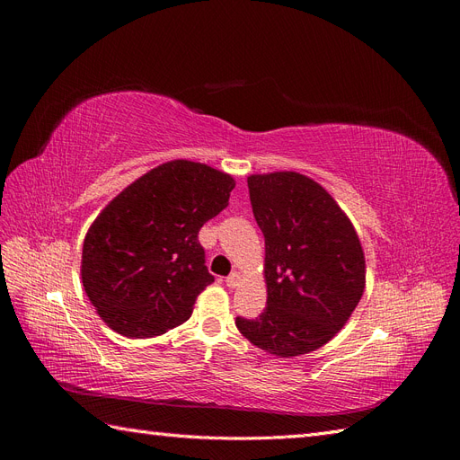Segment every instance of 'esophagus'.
Wrapping results in <instances>:
<instances>
[{"label": "esophagus", "mask_w": 460, "mask_h": 460, "mask_svg": "<svg viewBox=\"0 0 460 460\" xmlns=\"http://www.w3.org/2000/svg\"><path fill=\"white\" fill-rule=\"evenodd\" d=\"M240 284V274L238 272H232L230 276H226V286L228 288H235Z\"/></svg>", "instance_id": "34e87169"}]
</instances>
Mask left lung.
I'll return each instance as SVG.
<instances>
[{
    "label": "left lung",
    "instance_id": "1",
    "mask_svg": "<svg viewBox=\"0 0 460 460\" xmlns=\"http://www.w3.org/2000/svg\"><path fill=\"white\" fill-rule=\"evenodd\" d=\"M253 217L264 235L267 307L235 326L259 349L297 357L328 343L365 291V253L340 205L297 172L247 178Z\"/></svg>",
    "mask_w": 460,
    "mask_h": 460
}]
</instances>
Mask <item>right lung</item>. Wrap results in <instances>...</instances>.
<instances>
[{"instance_id": "right-lung-1", "label": "right lung", "mask_w": 460, "mask_h": 460, "mask_svg": "<svg viewBox=\"0 0 460 460\" xmlns=\"http://www.w3.org/2000/svg\"><path fill=\"white\" fill-rule=\"evenodd\" d=\"M230 174L171 161L137 178L90 226L82 284L95 311L127 338H153L186 323L215 276L198 234L228 205Z\"/></svg>"}]
</instances>
